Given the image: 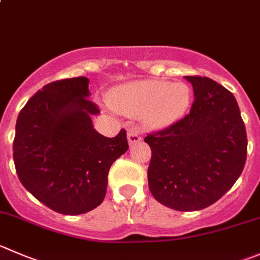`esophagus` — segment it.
<instances>
[{
    "instance_id": "esophagus-1",
    "label": "esophagus",
    "mask_w": 260,
    "mask_h": 260,
    "mask_svg": "<svg viewBox=\"0 0 260 260\" xmlns=\"http://www.w3.org/2000/svg\"><path fill=\"white\" fill-rule=\"evenodd\" d=\"M128 142H129V145H136V143L141 142L142 141V136L140 135V132H138L136 128H131L129 131H128Z\"/></svg>"
}]
</instances>
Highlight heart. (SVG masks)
I'll use <instances>...</instances> for the list:
<instances>
[{"label": "heart", "mask_w": 260, "mask_h": 260, "mask_svg": "<svg viewBox=\"0 0 260 260\" xmlns=\"http://www.w3.org/2000/svg\"><path fill=\"white\" fill-rule=\"evenodd\" d=\"M190 89L184 82L164 80H137L115 87L110 104L125 115H141L148 127L162 128L173 124L186 112Z\"/></svg>", "instance_id": "1"}]
</instances>
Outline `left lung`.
<instances>
[{
	"label": "left lung",
	"instance_id": "1",
	"mask_svg": "<svg viewBox=\"0 0 260 260\" xmlns=\"http://www.w3.org/2000/svg\"><path fill=\"white\" fill-rule=\"evenodd\" d=\"M193 86L190 112L150 133L148 188L161 205L198 211L217 202L243 173L245 124L235 96L208 77L185 76Z\"/></svg>",
	"mask_w": 260,
	"mask_h": 260
}]
</instances>
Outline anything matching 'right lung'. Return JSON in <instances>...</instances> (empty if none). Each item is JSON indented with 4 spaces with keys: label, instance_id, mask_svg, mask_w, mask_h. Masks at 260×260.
Returning <instances> with one entry per match:
<instances>
[{
    "label": "right lung",
    "instance_id": "right-lung-1",
    "mask_svg": "<svg viewBox=\"0 0 260 260\" xmlns=\"http://www.w3.org/2000/svg\"><path fill=\"white\" fill-rule=\"evenodd\" d=\"M89 79L53 81L29 99L17 117L14 162L17 176L39 202L62 215L96 208L107 194L112 164L128 150L127 132L104 137L89 99Z\"/></svg>",
    "mask_w": 260,
    "mask_h": 260
}]
</instances>
